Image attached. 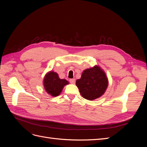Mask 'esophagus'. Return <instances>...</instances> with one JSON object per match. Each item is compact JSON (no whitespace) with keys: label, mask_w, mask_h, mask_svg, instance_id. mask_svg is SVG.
<instances>
[{"label":"esophagus","mask_w":147,"mask_h":147,"mask_svg":"<svg viewBox=\"0 0 147 147\" xmlns=\"http://www.w3.org/2000/svg\"><path fill=\"white\" fill-rule=\"evenodd\" d=\"M69 82H70V83L75 84V79H74V78H71V79L69 80Z\"/></svg>","instance_id":"esophagus-1"}]
</instances>
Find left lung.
Listing matches in <instances>:
<instances>
[{
    "label": "left lung",
    "instance_id": "1",
    "mask_svg": "<svg viewBox=\"0 0 147 147\" xmlns=\"http://www.w3.org/2000/svg\"><path fill=\"white\" fill-rule=\"evenodd\" d=\"M108 84V79L104 71L97 65L84 70L81 78L76 81V85L82 97L90 100L103 95Z\"/></svg>",
    "mask_w": 147,
    "mask_h": 147
}]
</instances>
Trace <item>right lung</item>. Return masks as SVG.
I'll return each mask as SVG.
<instances>
[{"instance_id":"right-lung-1","label":"right lung","mask_w":147,"mask_h":147,"mask_svg":"<svg viewBox=\"0 0 147 147\" xmlns=\"http://www.w3.org/2000/svg\"><path fill=\"white\" fill-rule=\"evenodd\" d=\"M69 84L65 79H60L58 74L51 71L46 74L43 80V85L46 91L53 97L59 96L64 86Z\"/></svg>"}]
</instances>
